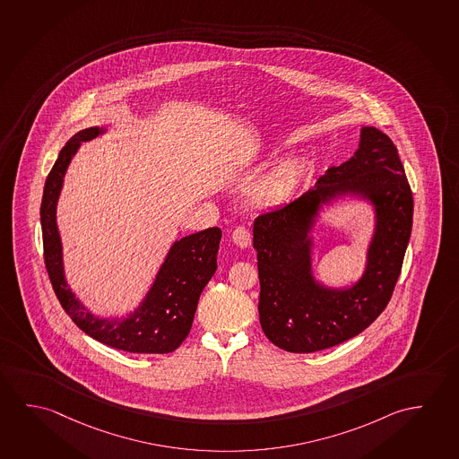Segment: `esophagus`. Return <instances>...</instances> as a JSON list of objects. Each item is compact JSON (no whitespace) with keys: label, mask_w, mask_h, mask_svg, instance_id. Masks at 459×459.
I'll list each match as a JSON object with an SVG mask.
<instances>
[{"label":"esophagus","mask_w":459,"mask_h":459,"mask_svg":"<svg viewBox=\"0 0 459 459\" xmlns=\"http://www.w3.org/2000/svg\"><path fill=\"white\" fill-rule=\"evenodd\" d=\"M231 239L239 248H248L252 246V236L248 233V230L242 228V226L234 230Z\"/></svg>","instance_id":"obj_1"}]
</instances>
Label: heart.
I'll return each mask as SVG.
<instances>
[{"label":"heart","mask_w":459,"mask_h":459,"mask_svg":"<svg viewBox=\"0 0 459 459\" xmlns=\"http://www.w3.org/2000/svg\"><path fill=\"white\" fill-rule=\"evenodd\" d=\"M306 166L299 160L287 162L274 169L256 191L255 201L263 207H274L282 204L289 197L297 193L305 180Z\"/></svg>","instance_id":"1"}]
</instances>
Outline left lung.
<instances>
[{
  "label": "left lung",
  "instance_id": "1",
  "mask_svg": "<svg viewBox=\"0 0 459 459\" xmlns=\"http://www.w3.org/2000/svg\"><path fill=\"white\" fill-rule=\"evenodd\" d=\"M360 200L374 215L366 268L352 285L330 288L315 276V230L321 213ZM413 225V196L393 140L362 126L350 160L313 188L254 221L260 277V324L289 352L327 350L359 335L383 313L401 274Z\"/></svg>",
  "mask_w": 459,
  "mask_h": 459
}]
</instances>
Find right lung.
<instances>
[{
    "label": "right lung",
    "instance_id": "obj_1",
    "mask_svg": "<svg viewBox=\"0 0 459 459\" xmlns=\"http://www.w3.org/2000/svg\"><path fill=\"white\" fill-rule=\"evenodd\" d=\"M108 132L107 126H92L74 134L48 175L41 203L46 270L60 305L86 335L126 352L168 354L188 336L199 297L217 271L221 230L213 226L174 240L143 299L129 313L107 317L89 311L66 281L57 204L66 169L81 145Z\"/></svg>",
    "mask_w": 459,
    "mask_h": 459
}]
</instances>
